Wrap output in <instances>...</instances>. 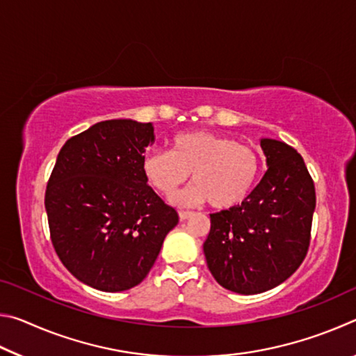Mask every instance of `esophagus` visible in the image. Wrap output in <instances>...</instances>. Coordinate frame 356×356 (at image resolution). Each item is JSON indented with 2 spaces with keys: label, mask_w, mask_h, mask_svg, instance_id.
Returning a JSON list of instances; mask_svg holds the SVG:
<instances>
[{
  "label": "esophagus",
  "mask_w": 356,
  "mask_h": 356,
  "mask_svg": "<svg viewBox=\"0 0 356 356\" xmlns=\"http://www.w3.org/2000/svg\"><path fill=\"white\" fill-rule=\"evenodd\" d=\"M191 215H193V212H190V210H180V212H179V218L184 221V220H188Z\"/></svg>",
  "instance_id": "esophagus-1"
}]
</instances>
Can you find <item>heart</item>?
Instances as JSON below:
<instances>
[{"label":"heart","instance_id":"b5f03b06","mask_svg":"<svg viewBox=\"0 0 356 356\" xmlns=\"http://www.w3.org/2000/svg\"><path fill=\"white\" fill-rule=\"evenodd\" d=\"M141 171L147 182L171 196L190 177L188 190L176 197L180 206L209 201L213 209H231L246 200L261 172V159L252 147L207 130H191L171 140L170 150L150 149Z\"/></svg>","mask_w":356,"mask_h":356}]
</instances>
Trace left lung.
I'll list each match as a JSON object with an SVG mask.
<instances>
[{
  "mask_svg": "<svg viewBox=\"0 0 356 356\" xmlns=\"http://www.w3.org/2000/svg\"><path fill=\"white\" fill-rule=\"evenodd\" d=\"M268 170L240 206L210 213L204 242L207 267L220 286L242 295L284 282L308 254L314 180L286 143L261 140Z\"/></svg>",
  "mask_w": 356,
  "mask_h": 356,
  "instance_id": "obj_1",
  "label": "left lung"
}]
</instances>
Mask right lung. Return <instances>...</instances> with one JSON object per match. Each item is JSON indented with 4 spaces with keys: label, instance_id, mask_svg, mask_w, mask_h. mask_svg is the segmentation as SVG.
<instances>
[{
    "label": "right lung",
    "instance_id": "add662e5",
    "mask_svg": "<svg viewBox=\"0 0 356 356\" xmlns=\"http://www.w3.org/2000/svg\"><path fill=\"white\" fill-rule=\"evenodd\" d=\"M154 140L150 122H97L65 141L48 179L45 210L56 254L99 291L140 284L179 222L141 171Z\"/></svg>",
    "mask_w": 356,
    "mask_h": 356
}]
</instances>
